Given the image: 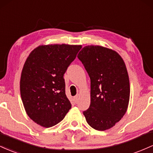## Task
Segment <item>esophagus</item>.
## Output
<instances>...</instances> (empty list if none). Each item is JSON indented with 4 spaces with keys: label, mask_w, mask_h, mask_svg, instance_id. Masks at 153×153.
Instances as JSON below:
<instances>
[{
    "label": "esophagus",
    "mask_w": 153,
    "mask_h": 153,
    "mask_svg": "<svg viewBox=\"0 0 153 153\" xmlns=\"http://www.w3.org/2000/svg\"><path fill=\"white\" fill-rule=\"evenodd\" d=\"M78 99H79V95H76L74 97V100H75V102H78Z\"/></svg>",
    "instance_id": "esophagus-1"
}]
</instances>
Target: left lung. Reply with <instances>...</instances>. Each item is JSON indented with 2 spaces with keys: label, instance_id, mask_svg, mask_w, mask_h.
Here are the masks:
<instances>
[{
  "label": "left lung",
  "instance_id": "left-lung-1",
  "mask_svg": "<svg viewBox=\"0 0 153 153\" xmlns=\"http://www.w3.org/2000/svg\"><path fill=\"white\" fill-rule=\"evenodd\" d=\"M90 78V105L84 111L91 127L105 131L115 126L127 111L129 79L121 56L100 45L84 47L77 56Z\"/></svg>",
  "mask_w": 153,
  "mask_h": 153
}]
</instances>
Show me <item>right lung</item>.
Here are the masks:
<instances>
[{
  "mask_svg": "<svg viewBox=\"0 0 153 153\" xmlns=\"http://www.w3.org/2000/svg\"><path fill=\"white\" fill-rule=\"evenodd\" d=\"M81 48L82 45H39L26 60L20 93L26 113L39 126H55L71 109L63 74Z\"/></svg>",
  "mask_w": 153,
  "mask_h": 153,
  "instance_id": "obj_1",
  "label": "right lung"
}]
</instances>
